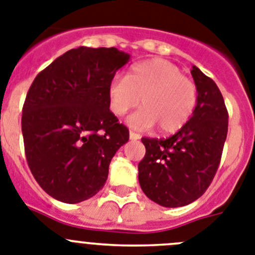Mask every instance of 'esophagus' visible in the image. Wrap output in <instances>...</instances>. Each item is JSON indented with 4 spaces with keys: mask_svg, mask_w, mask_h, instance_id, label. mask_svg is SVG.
I'll return each instance as SVG.
<instances>
[{
    "mask_svg": "<svg viewBox=\"0 0 255 255\" xmlns=\"http://www.w3.org/2000/svg\"><path fill=\"white\" fill-rule=\"evenodd\" d=\"M140 134L136 133V132H133V130H129V138L130 140H138L140 138Z\"/></svg>",
    "mask_w": 255,
    "mask_h": 255,
    "instance_id": "1",
    "label": "esophagus"
}]
</instances>
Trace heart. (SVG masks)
<instances>
[{
	"mask_svg": "<svg viewBox=\"0 0 255 255\" xmlns=\"http://www.w3.org/2000/svg\"><path fill=\"white\" fill-rule=\"evenodd\" d=\"M113 114L122 117L142 104L128 119L137 129L159 126L163 133L180 130L191 118L198 101V88L174 64L152 59L136 64L127 77H115L108 88Z\"/></svg>",
	"mask_w": 255,
	"mask_h": 255,
	"instance_id": "obj_1",
	"label": "heart"
}]
</instances>
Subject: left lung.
<instances>
[{
	"label": "left lung",
	"instance_id": "obj_1",
	"mask_svg": "<svg viewBox=\"0 0 255 255\" xmlns=\"http://www.w3.org/2000/svg\"><path fill=\"white\" fill-rule=\"evenodd\" d=\"M198 101L189 122L168 138L142 137L145 156L138 181L150 200L167 208L185 207L213 181L229 129V113L213 79L192 66Z\"/></svg>",
	"mask_w": 255,
	"mask_h": 255
}]
</instances>
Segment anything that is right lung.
Instances as JSON below:
<instances>
[{
  "mask_svg": "<svg viewBox=\"0 0 255 255\" xmlns=\"http://www.w3.org/2000/svg\"><path fill=\"white\" fill-rule=\"evenodd\" d=\"M129 55L81 46L38 73L21 115L33 177L50 196L75 204L105 185L115 152L129 138L110 112L108 88Z\"/></svg>",
  "mask_w": 255,
  "mask_h": 255,
  "instance_id": "right-lung-1",
  "label": "right lung"
}]
</instances>
